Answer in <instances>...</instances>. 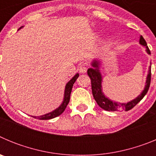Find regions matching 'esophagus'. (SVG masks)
<instances>
[{
    "instance_id": "34e87169",
    "label": "esophagus",
    "mask_w": 156,
    "mask_h": 156,
    "mask_svg": "<svg viewBox=\"0 0 156 156\" xmlns=\"http://www.w3.org/2000/svg\"><path fill=\"white\" fill-rule=\"evenodd\" d=\"M87 70V67L85 65H81L79 67V72L80 73H85Z\"/></svg>"
}]
</instances>
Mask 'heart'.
Instances as JSON below:
<instances>
[{
	"label": "heart",
	"mask_w": 156,
	"mask_h": 156,
	"mask_svg": "<svg viewBox=\"0 0 156 156\" xmlns=\"http://www.w3.org/2000/svg\"><path fill=\"white\" fill-rule=\"evenodd\" d=\"M112 42V39H108V41H107V43H108V44H111Z\"/></svg>",
	"instance_id": "b5f03b06"
}]
</instances>
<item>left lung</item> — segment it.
<instances>
[{"instance_id": "1", "label": "left lung", "mask_w": 156, "mask_h": 156, "mask_svg": "<svg viewBox=\"0 0 156 156\" xmlns=\"http://www.w3.org/2000/svg\"><path fill=\"white\" fill-rule=\"evenodd\" d=\"M139 43H140V45H143L144 47H145L146 52L148 55H151L149 48L147 46V43H146L145 40L143 38L142 36L140 37ZM101 65V62L100 60L94 59L91 62V68L87 69V74L90 76V80H91V89L94 98L96 102L98 103V105L100 106L101 108H103L104 110H106V111L110 112L119 111V110L129 111L131 108H133L145 96L148 89H149L150 83H151V66H149L148 73L147 75V77H146L145 86H144V90H142V92L136 98L133 99L130 101H128L126 103H119L109 99L108 98L106 97L105 94L103 93L102 75H101V73L100 71Z\"/></svg>"}]
</instances>
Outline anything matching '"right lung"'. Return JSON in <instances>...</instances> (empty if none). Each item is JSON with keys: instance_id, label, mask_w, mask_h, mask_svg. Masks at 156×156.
Wrapping results in <instances>:
<instances>
[{"instance_id": "right-lung-1", "label": "right lung", "mask_w": 156, "mask_h": 156, "mask_svg": "<svg viewBox=\"0 0 156 156\" xmlns=\"http://www.w3.org/2000/svg\"><path fill=\"white\" fill-rule=\"evenodd\" d=\"M23 27H20L18 30H19L20 29L23 28ZM79 77V73H76L75 76H74L69 81L66 85V87H65V91H64V98H63L62 102L60 105L56 109L53 110L51 112H48V113L44 114V115H40V116H33L34 118H37L38 119H41V120H47V119H53V118H55V117L58 116V115H61L63 112L66 109V106L68 105L69 102V99H70V94H71L72 91V88H73V86L74 83L76 82V79Z\"/></svg>"}]
</instances>
